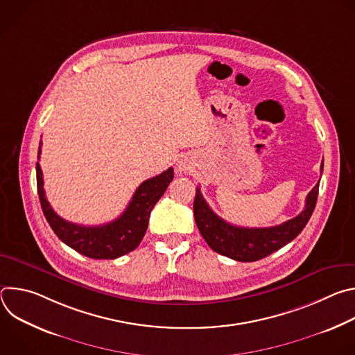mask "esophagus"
Masks as SVG:
<instances>
[{
    "mask_svg": "<svg viewBox=\"0 0 355 355\" xmlns=\"http://www.w3.org/2000/svg\"><path fill=\"white\" fill-rule=\"evenodd\" d=\"M178 170H180V171L187 173V171L189 170V164H188L185 160H184V162L181 160V162H178Z\"/></svg>",
    "mask_w": 355,
    "mask_h": 355,
    "instance_id": "1",
    "label": "esophagus"
}]
</instances>
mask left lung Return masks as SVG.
<instances>
[{"mask_svg": "<svg viewBox=\"0 0 355 355\" xmlns=\"http://www.w3.org/2000/svg\"><path fill=\"white\" fill-rule=\"evenodd\" d=\"M320 170L323 171V163ZM318 193L319 184L308 193L305 209L278 226L240 227L219 218L209 208L198 187L193 199V216L202 237L214 251L236 261L252 263L272 254L303 230L315 211Z\"/></svg>", "mask_w": 355, "mask_h": 355, "instance_id": "left-lung-1", "label": "left lung"}]
</instances>
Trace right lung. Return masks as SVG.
I'll use <instances>...</instances> for the list:
<instances>
[{
    "label": "right lung",
    "instance_id": "obj_1",
    "mask_svg": "<svg viewBox=\"0 0 355 355\" xmlns=\"http://www.w3.org/2000/svg\"><path fill=\"white\" fill-rule=\"evenodd\" d=\"M42 153L39 141L37 160ZM174 178L170 167L162 174L146 180L135 191L125 212L115 220L101 226H83L60 218L50 207L43 189V174L36 163V184L43 215L56 236L80 254L95 260H114L133 251L144 237L151 209L164 195Z\"/></svg>",
    "mask_w": 355,
    "mask_h": 355
}]
</instances>
